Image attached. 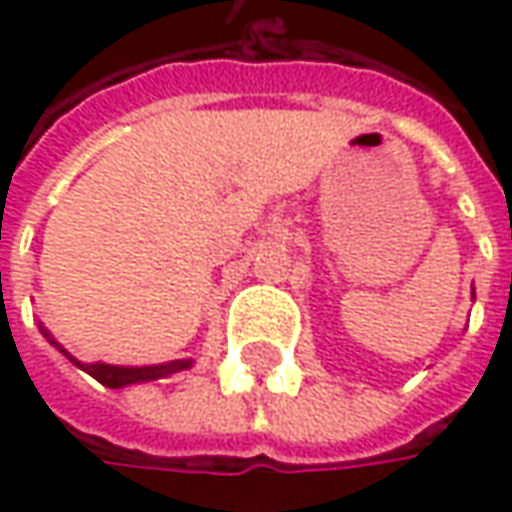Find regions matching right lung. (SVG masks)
I'll return each mask as SVG.
<instances>
[{"instance_id":"1","label":"right lung","mask_w":512,"mask_h":512,"mask_svg":"<svg viewBox=\"0 0 512 512\" xmlns=\"http://www.w3.org/2000/svg\"><path fill=\"white\" fill-rule=\"evenodd\" d=\"M45 336L50 339L48 330H42ZM50 344H56L50 339ZM59 347V344H56ZM62 350V347H59ZM65 356H68L70 362L76 364V367H82L85 373H90L93 379L99 384H105V387H125V384H139V382H153V379H165L170 373H179V370H187L193 359H176V362H168V364H150V367H119V364H82L76 362L73 356H70L68 350H62Z\"/></svg>"}]
</instances>
